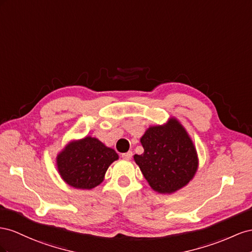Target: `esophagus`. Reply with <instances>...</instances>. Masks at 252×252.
I'll return each instance as SVG.
<instances>
[{
    "instance_id": "1",
    "label": "esophagus",
    "mask_w": 252,
    "mask_h": 252,
    "mask_svg": "<svg viewBox=\"0 0 252 252\" xmlns=\"http://www.w3.org/2000/svg\"><path fill=\"white\" fill-rule=\"evenodd\" d=\"M132 155H133L132 151H128V152H126V153H122V154H121V157L124 158V159L128 160V159H131V158H132Z\"/></svg>"
}]
</instances>
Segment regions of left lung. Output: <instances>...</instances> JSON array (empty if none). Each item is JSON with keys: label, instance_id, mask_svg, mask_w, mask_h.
Listing matches in <instances>:
<instances>
[{"label": "left lung", "instance_id": "obj_1", "mask_svg": "<svg viewBox=\"0 0 252 252\" xmlns=\"http://www.w3.org/2000/svg\"><path fill=\"white\" fill-rule=\"evenodd\" d=\"M141 155H134L150 187L160 194H172L188 185L198 169L195 146L175 117L151 126L141 136Z\"/></svg>", "mask_w": 252, "mask_h": 252}]
</instances>
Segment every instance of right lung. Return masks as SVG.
I'll return each instance as SVG.
<instances>
[{
  "instance_id": "1",
  "label": "right lung",
  "mask_w": 252,
  "mask_h": 252,
  "mask_svg": "<svg viewBox=\"0 0 252 252\" xmlns=\"http://www.w3.org/2000/svg\"><path fill=\"white\" fill-rule=\"evenodd\" d=\"M119 158L112 148L96 137L70 140L56 157L60 177L76 189L91 190L103 182L111 164Z\"/></svg>"
}]
</instances>
